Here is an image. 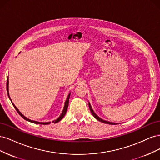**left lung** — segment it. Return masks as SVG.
I'll return each instance as SVG.
<instances>
[{"label":"left lung","mask_w":160,"mask_h":160,"mask_svg":"<svg viewBox=\"0 0 160 160\" xmlns=\"http://www.w3.org/2000/svg\"><path fill=\"white\" fill-rule=\"evenodd\" d=\"M89 109H90L92 115H93V117H94L96 119H98V121H99V122H102V123H104L110 124V125H117V124H119L118 123H113V122H108V121H105V120H103V119H102L101 118H100L99 117V116L97 115H96V113L94 112V111L93 110V109H92V108H91V104H90V103H89Z\"/></svg>","instance_id":"8db88e82"}]
</instances>
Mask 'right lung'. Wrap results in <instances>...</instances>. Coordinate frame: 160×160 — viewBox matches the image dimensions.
Returning <instances> with one entry per match:
<instances>
[{
  "label": "right lung",
  "instance_id": "right-lung-1",
  "mask_svg": "<svg viewBox=\"0 0 160 160\" xmlns=\"http://www.w3.org/2000/svg\"><path fill=\"white\" fill-rule=\"evenodd\" d=\"M7 94H8V98H9V99H10V100H11V101L12 102V101H11V98H10V95H9V92H8V78L7 79ZM70 95H71V93H69V95H68V96H67V99H66V101H65V105H64V108H63V109H62V113H61V115H60V116L59 118H58L57 119H56L55 120H54V121H52V123H58L59 122V121H61L62 118H63V117L65 116V115L66 114V112H67V108H68V105H69V98H70ZM12 105L14 106V108H15V109L17 110V112L18 113V114L20 115L21 117L24 119H25L26 121H28V122H31V123H36V124H43V125H47V124H49V123H51V122H37V121H34V120H31V119H28L27 118H26L25 115H23L22 113H21V112L20 111H19L18 109H17V108L16 107L15 105H14V104L12 102Z\"/></svg>",
  "mask_w": 160,
  "mask_h": 160
}]
</instances>
